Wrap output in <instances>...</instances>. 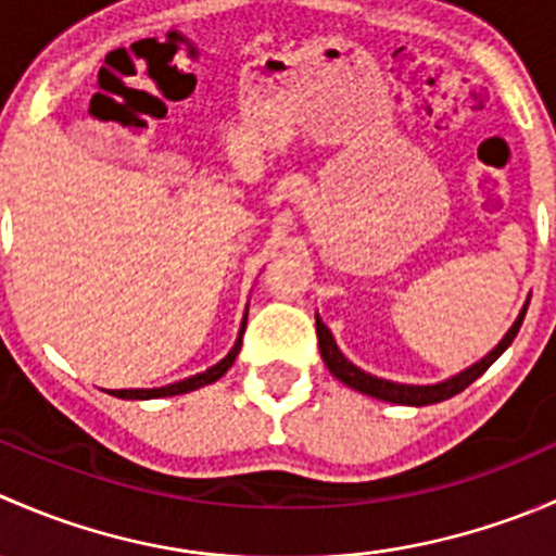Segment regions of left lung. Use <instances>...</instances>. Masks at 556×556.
Listing matches in <instances>:
<instances>
[{"label": "left lung", "mask_w": 556, "mask_h": 556, "mask_svg": "<svg viewBox=\"0 0 556 556\" xmlns=\"http://www.w3.org/2000/svg\"><path fill=\"white\" fill-rule=\"evenodd\" d=\"M527 306H530V295H527L519 317L514 319V325L506 330V336H503V339L497 341V344L492 346V350L486 352L481 361H476L473 366L463 368L459 374H454V377L444 379V382H435V384H403V382H392V379L374 377V374L363 371V368H357L355 363H352L350 357L339 350V344H336L330 328L323 323V319H319V314H317L319 355H323L325 366H328V371L333 374L339 382L352 387V390L363 392V395L379 397V401H387V403H403V406H430V403L446 401V397L457 395V392H463L465 387L473 384L476 379H479L481 374H484L486 368H490L492 363H495L497 357H501L503 352L511 346V341L517 339V333L521 328V319H525V314H527Z\"/></svg>", "instance_id": "1"}]
</instances>
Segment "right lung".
<instances>
[{"instance_id":"obj_1","label":"right lung","mask_w":556,"mask_h":556,"mask_svg":"<svg viewBox=\"0 0 556 556\" xmlns=\"http://www.w3.org/2000/svg\"><path fill=\"white\" fill-rule=\"evenodd\" d=\"M244 328H247V312H244V317H242V328H239L237 344L231 346V352H228V355L223 357L220 363H215V366L206 368V371L195 374V377L179 379V382H172V384H164V387H131V390H104V392H110V395H115V397H123V401H153V397L182 395V392H193V390H199V387H206V384L217 382V379H220L223 374H226L228 368L233 366V361H237L239 350H242Z\"/></svg>"}]
</instances>
